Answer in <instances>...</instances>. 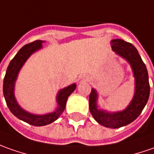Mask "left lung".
Returning <instances> with one entry per match:
<instances>
[{
  "label": "left lung",
  "mask_w": 154,
  "mask_h": 154,
  "mask_svg": "<svg viewBox=\"0 0 154 154\" xmlns=\"http://www.w3.org/2000/svg\"><path fill=\"white\" fill-rule=\"evenodd\" d=\"M111 46L117 54L125 58L132 68L136 79L135 96L125 110L118 113H106L97 109L96 103L97 94L95 90L91 89L89 97V108L91 115L97 122L105 127L116 129L127 125L141 114L149 97L150 85L146 65L136 47L120 39L113 40L111 41Z\"/></svg>",
  "instance_id": "8db88e82"
}]
</instances>
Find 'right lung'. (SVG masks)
I'll return each instance as SVG.
<instances>
[{"instance_id":"add662e5","label":"right lung","mask_w":154,"mask_h":154,"mask_svg":"<svg viewBox=\"0 0 154 154\" xmlns=\"http://www.w3.org/2000/svg\"><path fill=\"white\" fill-rule=\"evenodd\" d=\"M41 43L42 41H35L23 46L10 62L3 80V94L7 107L10 109V111L13 115H15L19 119L35 126H43L55 121L63 112L69 96L76 88V85L73 84L64 89L61 90L57 97L58 108L54 113H48L46 115H35L27 113L26 111H24L18 106L13 94L15 80L17 79L19 70L25 63V61L28 59V57L33 52L42 47Z\"/></svg>"}]
</instances>
